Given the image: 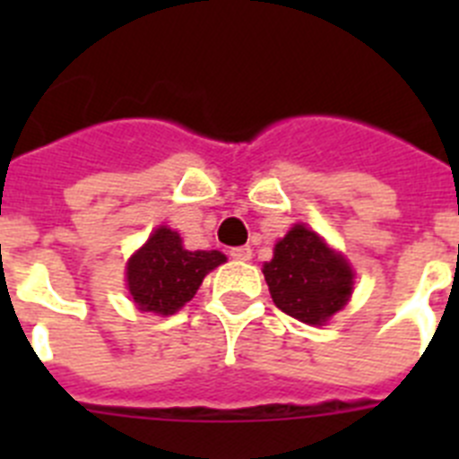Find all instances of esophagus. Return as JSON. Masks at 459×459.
<instances>
[{
	"instance_id": "34e87169",
	"label": "esophagus",
	"mask_w": 459,
	"mask_h": 459,
	"mask_svg": "<svg viewBox=\"0 0 459 459\" xmlns=\"http://www.w3.org/2000/svg\"><path fill=\"white\" fill-rule=\"evenodd\" d=\"M230 257L237 259V262H248L253 257V250H250V246H238V248L230 250Z\"/></svg>"
}]
</instances>
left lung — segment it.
Returning a JSON list of instances; mask_svg holds the SVG:
<instances>
[{
  "label": "left lung",
  "instance_id": "1",
  "mask_svg": "<svg viewBox=\"0 0 459 459\" xmlns=\"http://www.w3.org/2000/svg\"><path fill=\"white\" fill-rule=\"evenodd\" d=\"M262 273L275 306L310 326L326 324L354 291L350 262L301 222L275 243Z\"/></svg>",
  "mask_w": 459,
  "mask_h": 459
}]
</instances>
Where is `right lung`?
<instances>
[{"label": "right lung", "instance_id": "obj_1", "mask_svg": "<svg viewBox=\"0 0 459 459\" xmlns=\"http://www.w3.org/2000/svg\"><path fill=\"white\" fill-rule=\"evenodd\" d=\"M227 262L221 250H186L169 227L153 230L126 264V287L142 312L174 315L197 294L209 271Z\"/></svg>", "mask_w": 459, "mask_h": 459}]
</instances>
